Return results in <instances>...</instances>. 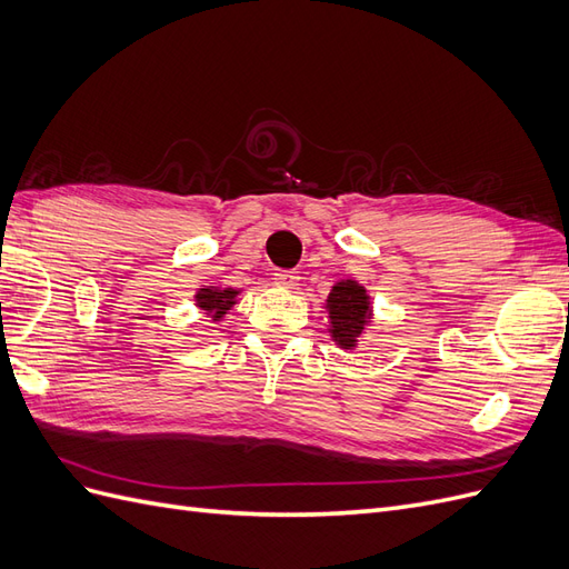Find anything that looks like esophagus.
I'll return each mask as SVG.
<instances>
[{
    "label": "esophagus",
    "mask_w": 569,
    "mask_h": 569,
    "mask_svg": "<svg viewBox=\"0 0 569 569\" xmlns=\"http://www.w3.org/2000/svg\"><path fill=\"white\" fill-rule=\"evenodd\" d=\"M274 284L284 289H295L299 284V272L297 270H278L274 272Z\"/></svg>",
    "instance_id": "34e87169"
}]
</instances>
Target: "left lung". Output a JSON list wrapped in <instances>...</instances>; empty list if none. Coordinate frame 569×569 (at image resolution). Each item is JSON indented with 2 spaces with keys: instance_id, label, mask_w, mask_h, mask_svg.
I'll use <instances>...</instances> for the list:
<instances>
[{
  "instance_id": "1",
  "label": "left lung",
  "mask_w": 569,
  "mask_h": 569,
  "mask_svg": "<svg viewBox=\"0 0 569 569\" xmlns=\"http://www.w3.org/2000/svg\"><path fill=\"white\" fill-rule=\"evenodd\" d=\"M327 311L332 320V335L341 349H351L356 339L363 332V325L370 316V303L366 289L353 280L335 284L327 297Z\"/></svg>"
}]
</instances>
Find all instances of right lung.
<instances>
[{
  "label": "right lung",
  "mask_w": 569,
  "mask_h": 569,
  "mask_svg": "<svg viewBox=\"0 0 569 569\" xmlns=\"http://www.w3.org/2000/svg\"><path fill=\"white\" fill-rule=\"evenodd\" d=\"M234 297H237L234 289L209 287V289L199 291L197 303H199L201 311H206V316H211L213 320H220L222 316H226V311H230V308H232Z\"/></svg>",
  "instance_id": "add662e5"
}]
</instances>
